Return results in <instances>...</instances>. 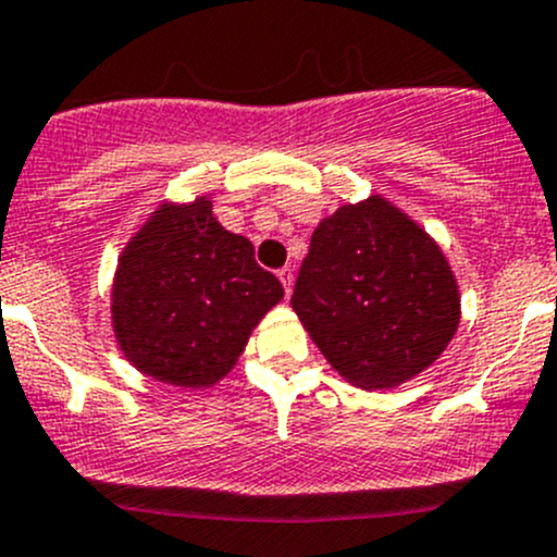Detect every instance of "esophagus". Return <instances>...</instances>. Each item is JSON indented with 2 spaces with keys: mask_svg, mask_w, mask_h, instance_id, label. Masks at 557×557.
<instances>
[{
  "mask_svg": "<svg viewBox=\"0 0 557 557\" xmlns=\"http://www.w3.org/2000/svg\"><path fill=\"white\" fill-rule=\"evenodd\" d=\"M277 277H280V283H283V288H285V296H290V290H294V269H290V267L280 269V272H277Z\"/></svg>",
  "mask_w": 557,
  "mask_h": 557,
  "instance_id": "1",
  "label": "esophagus"
}]
</instances>
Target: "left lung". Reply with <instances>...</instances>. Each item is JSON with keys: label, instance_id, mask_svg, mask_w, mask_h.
I'll list each match as a JSON object with an SVG mask.
<instances>
[{"label": "left lung", "instance_id": "8db88e82", "mask_svg": "<svg viewBox=\"0 0 557 557\" xmlns=\"http://www.w3.org/2000/svg\"><path fill=\"white\" fill-rule=\"evenodd\" d=\"M290 307L333 371L362 389L411 382L461 320L441 245L382 195L344 202L314 226Z\"/></svg>", "mask_w": 557, "mask_h": 557}]
</instances>
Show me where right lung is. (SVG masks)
<instances>
[{
  "mask_svg": "<svg viewBox=\"0 0 557 557\" xmlns=\"http://www.w3.org/2000/svg\"><path fill=\"white\" fill-rule=\"evenodd\" d=\"M283 296L256 263L253 243L219 224L208 195L162 200L116 259L111 331L144 376L205 389L230 376Z\"/></svg>",
  "mask_w": 557,
  "mask_h": 557,
  "instance_id": "1",
  "label": "right lung"
}]
</instances>
